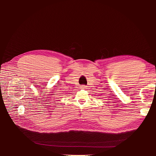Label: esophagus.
Instances as JSON below:
<instances>
[{
    "label": "esophagus",
    "instance_id": "esophagus-1",
    "mask_svg": "<svg viewBox=\"0 0 156 156\" xmlns=\"http://www.w3.org/2000/svg\"><path fill=\"white\" fill-rule=\"evenodd\" d=\"M81 88L85 89V88H87V86H85V85H82V86H81Z\"/></svg>",
    "mask_w": 156,
    "mask_h": 156
}]
</instances>
